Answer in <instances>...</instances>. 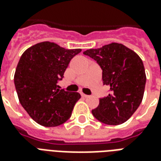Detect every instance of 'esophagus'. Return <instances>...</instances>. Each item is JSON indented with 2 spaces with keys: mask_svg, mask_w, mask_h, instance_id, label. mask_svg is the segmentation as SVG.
Masks as SVG:
<instances>
[{
  "mask_svg": "<svg viewBox=\"0 0 161 161\" xmlns=\"http://www.w3.org/2000/svg\"><path fill=\"white\" fill-rule=\"evenodd\" d=\"M81 97H88V95H86V94H84V93H81Z\"/></svg>",
  "mask_w": 161,
  "mask_h": 161,
  "instance_id": "esophagus-1",
  "label": "esophagus"
}]
</instances>
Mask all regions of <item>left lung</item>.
<instances>
[{
  "instance_id": "left-lung-1",
  "label": "left lung",
  "mask_w": 161,
  "mask_h": 161,
  "mask_svg": "<svg viewBox=\"0 0 161 161\" xmlns=\"http://www.w3.org/2000/svg\"><path fill=\"white\" fill-rule=\"evenodd\" d=\"M83 53L97 61L103 70V85L109 87V94L99 99V105L92 110L93 116L106 125L125 122L143 97L146 75L142 59L130 48L115 42Z\"/></svg>"
}]
</instances>
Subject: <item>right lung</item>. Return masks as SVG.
I'll list each match as a JSON object with an SVG mask.
<instances>
[{"mask_svg":"<svg viewBox=\"0 0 161 161\" xmlns=\"http://www.w3.org/2000/svg\"><path fill=\"white\" fill-rule=\"evenodd\" d=\"M81 49H65L56 43L40 42L22 54L14 75L19 102L40 125L53 127L69 119L78 92H66L57 85L70 60Z\"/></svg>","mask_w":161,"mask_h":161,"instance_id":"1","label":"right lung"}]
</instances>
